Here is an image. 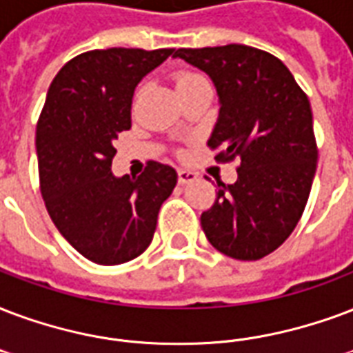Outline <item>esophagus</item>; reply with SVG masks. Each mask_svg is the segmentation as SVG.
<instances>
[{
  "mask_svg": "<svg viewBox=\"0 0 353 353\" xmlns=\"http://www.w3.org/2000/svg\"><path fill=\"white\" fill-rule=\"evenodd\" d=\"M196 174L194 172H190V170H177V179H179V183H181V185H185V183H192L196 179Z\"/></svg>",
  "mask_w": 353,
  "mask_h": 353,
  "instance_id": "obj_1",
  "label": "esophagus"
}]
</instances>
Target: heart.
<instances>
[{
	"mask_svg": "<svg viewBox=\"0 0 353 353\" xmlns=\"http://www.w3.org/2000/svg\"><path fill=\"white\" fill-rule=\"evenodd\" d=\"M205 79L201 74H196V72H185L177 77V88L185 87V85H190V83H194V81Z\"/></svg>",
	"mask_w": 353,
	"mask_h": 353,
	"instance_id": "obj_1",
	"label": "heart"
}]
</instances>
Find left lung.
Wrapping results in <instances>:
<instances>
[{"instance_id": "left-lung-1", "label": "left lung", "mask_w": 353, "mask_h": 353, "mask_svg": "<svg viewBox=\"0 0 353 353\" xmlns=\"http://www.w3.org/2000/svg\"><path fill=\"white\" fill-rule=\"evenodd\" d=\"M174 57L216 87L220 112L207 141L220 150L214 159H241L236 181H219L201 212L203 233L228 257L261 259L294 231L311 192L319 150L307 96L278 57L252 46L181 48Z\"/></svg>"}]
</instances>
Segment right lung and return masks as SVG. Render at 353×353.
Returning a JSON list of instances; mask_svg holds the SVG:
<instances>
[{
  "mask_svg": "<svg viewBox=\"0 0 353 353\" xmlns=\"http://www.w3.org/2000/svg\"><path fill=\"white\" fill-rule=\"evenodd\" d=\"M174 50L109 48L81 53L51 81L37 123L40 192L61 235L98 265H120L150 246L177 172L150 161L139 177L111 172L118 133L146 74Z\"/></svg>",
  "mask_w": 353,
  "mask_h": 353,
  "instance_id": "obj_1",
  "label": "right lung"
}]
</instances>
